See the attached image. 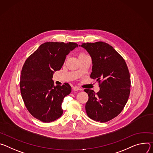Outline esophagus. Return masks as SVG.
Listing matches in <instances>:
<instances>
[{"label":"esophagus","instance_id":"esophagus-1","mask_svg":"<svg viewBox=\"0 0 153 153\" xmlns=\"http://www.w3.org/2000/svg\"><path fill=\"white\" fill-rule=\"evenodd\" d=\"M73 90H74V91H81L82 89H80L79 88H78V86H74V87L73 88Z\"/></svg>","mask_w":153,"mask_h":153}]
</instances>
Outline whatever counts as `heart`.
Here are the masks:
<instances>
[{
	"label": "heart",
	"instance_id": "1",
	"mask_svg": "<svg viewBox=\"0 0 153 153\" xmlns=\"http://www.w3.org/2000/svg\"><path fill=\"white\" fill-rule=\"evenodd\" d=\"M86 54H84V53H80L79 54V56H81V55H85Z\"/></svg>",
	"mask_w": 153,
	"mask_h": 153
}]
</instances>
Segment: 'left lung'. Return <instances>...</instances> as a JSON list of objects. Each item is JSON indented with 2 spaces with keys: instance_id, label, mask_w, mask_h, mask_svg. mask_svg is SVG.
I'll list each match as a JSON object with an SVG mask.
<instances>
[{
  "instance_id": "obj_1",
  "label": "left lung",
  "mask_w": 153,
  "mask_h": 153,
  "mask_svg": "<svg viewBox=\"0 0 153 153\" xmlns=\"http://www.w3.org/2000/svg\"><path fill=\"white\" fill-rule=\"evenodd\" d=\"M92 58L91 78L97 79L100 91L85 89L89 96L85 108L91 119L104 123L117 117L123 109L130 93L131 79L125 59L109 44L97 42L79 45Z\"/></svg>"
}]
</instances>
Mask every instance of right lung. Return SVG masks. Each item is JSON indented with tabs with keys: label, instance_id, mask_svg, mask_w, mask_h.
Returning a JSON list of instances; mask_svg holds the SVG:
<instances>
[{
	"label": "right lung",
	"instance_id": "obj_1",
	"mask_svg": "<svg viewBox=\"0 0 153 153\" xmlns=\"http://www.w3.org/2000/svg\"><path fill=\"white\" fill-rule=\"evenodd\" d=\"M78 46L71 42H45L23 65L20 79L23 101L29 112L42 122H53L63 113L62 101L71 92V87L67 82L55 86L53 75L61 69L66 56Z\"/></svg>",
	"mask_w": 153,
	"mask_h": 153
}]
</instances>
